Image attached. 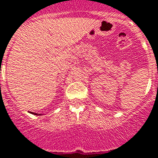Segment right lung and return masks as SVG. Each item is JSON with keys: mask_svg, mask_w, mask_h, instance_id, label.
Segmentation results:
<instances>
[{"mask_svg": "<svg viewBox=\"0 0 158 158\" xmlns=\"http://www.w3.org/2000/svg\"><path fill=\"white\" fill-rule=\"evenodd\" d=\"M31 114H35V115H37V114H35V113H33V112H31Z\"/></svg>", "mask_w": 158, "mask_h": 158, "instance_id": "obj_1", "label": "right lung"}]
</instances>
